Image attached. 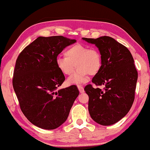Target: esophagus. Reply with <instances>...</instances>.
I'll use <instances>...</instances> for the list:
<instances>
[{
	"mask_svg": "<svg viewBox=\"0 0 150 150\" xmlns=\"http://www.w3.org/2000/svg\"><path fill=\"white\" fill-rule=\"evenodd\" d=\"M77 88H78V89H79V91L80 93H83L84 92L83 87H82L81 86H80V85H79V86H77Z\"/></svg>",
	"mask_w": 150,
	"mask_h": 150,
	"instance_id": "esophagus-1",
	"label": "esophagus"
}]
</instances>
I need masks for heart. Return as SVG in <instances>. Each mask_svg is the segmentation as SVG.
Instances as JSON below:
<instances>
[{"label": "heart", "instance_id": "b5f03b06", "mask_svg": "<svg viewBox=\"0 0 150 150\" xmlns=\"http://www.w3.org/2000/svg\"><path fill=\"white\" fill-rule=\"evenodd\" d=\"M64 55L65 57H58L55 60L56 66L60 72L64 75H71L75 67L77 68L74 74L67 79L69 84L87 82L89 74H97L102 67L101 53L96 48L77 44L67 49Z\"/></svg>", "mask_w": 150, "mask_h": 150}]
</instances>
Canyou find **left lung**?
<instances>
[{"mask_svg": "<svg viewBox=\"0 0 150 150\" xmlns=\"http://www.w3.org/2000/svg\"><path fill=\"white\" fill-rule=\"evenodd\" d=\"M82 39L95 44L102 57V67L92 83L104 86V90L90 84L84 88L89 96V115L98 124L113 125L126 116L135 99L138 74L133 58L128 48L111 37Z\"/></svg>", "mask_w": 150, "mask_h": 150, "instance_id": "obj_1", "label": "left lung"}]
</instances>
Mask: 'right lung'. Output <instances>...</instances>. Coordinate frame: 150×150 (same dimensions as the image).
<instances>
[{
    "label": "right lung",
    "instance_id": "obj_1",
    "mask_svg": "<svg viewBox=\"0 0 150 150\" xmlns=\"http://www.w3.org/2000/svg\"><path fill=\"white\" fill-rule=\"evenodd\" d=\"M75 40L38 37L20 53L13 86L23 115L35 126L52 130L63 124L79 95L75 86L58 89L65 80L55 60Z\"/></svg>",
    "mask_w": 150,
    "mask_h": 150
}]
</instances>
